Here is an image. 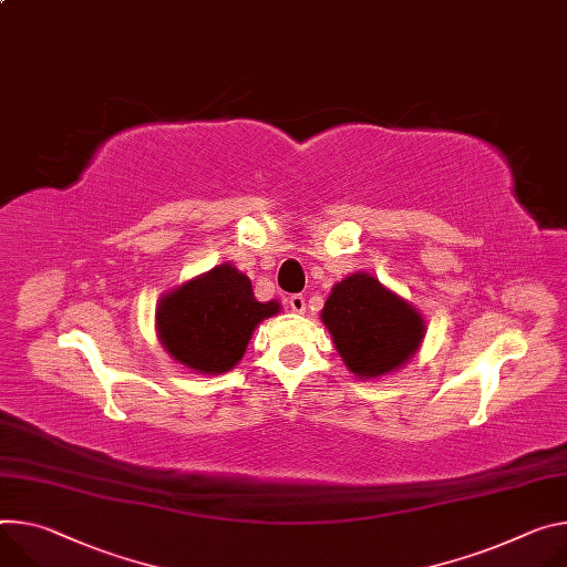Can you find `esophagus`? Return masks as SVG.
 I'll return each mask as SVG.
<instances>
[{"label":"esophagus","instance_id":"34e87169","mask_svg":"<svg viewBox=\"0 0 567 567\" xmlns=\"http://www.w3.org/2000/svg\"><path fill=\"white\" fill-rule=\"evenodd\" d=\"M289 307L296 312V315H302L305 312V296L302 293H293L289 296Z\"/></svg>","mask_w":567,"mask_h":567}]
</instances>
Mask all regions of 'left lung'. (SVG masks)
Segmentation results:
<instances>
[{
  "label": "left lung",
  "instance_id": "8db88e82",
  "mask_svg": "<svg viewBox=\"0 0 567 567\" xmlns=\"http://www.w3.org/2000/svg\"><path fill=\"white\" fill-rule=\"evenodd\" d=\"M321 321L346 369L359 380H380L402 369L427 332L416 307L367 271H354L332 287Z\"/></svg>",
  "mask_w": 567,
  "mask_h": 567
}]
</instances>
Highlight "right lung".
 Instances as JSON below:
<instances>
[{
  "label": "right lung",
  "mask_w": 567,
  "mask_h": 567,
  "mask_svg": "<svg viewBox=\"0 0 567 567\" xmlns=\"http://www.w3.org/2000/svg\"><path fill=\"white\" fill-rule=\"evenodd\" d=\"M280 310L278 300H257L248 276L224 262L161 296L156 332L174 362L219 375L239 364L255 328Z\"/></svg>",
  "instance_id": "1"
}]
</instances>
